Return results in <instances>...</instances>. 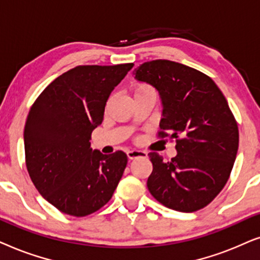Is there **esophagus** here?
Returning <instances> with one entry per match:
<instances>
[{"label": "esophagus", "instance_id": "esophagus-1", "mask_svg": "<svg viewBox=\"0 0 260 260\" xmlns=\"http://www.w3.org/2000/svg\"><path fill=\"white\" fill-rule=\"evenodd\" d=\"M128 159H136L139 157H147V152L145 151H139V150H132L127 152Z\"/></svg>", "mask_w": 260, "mask_h": 260}]
</instances>
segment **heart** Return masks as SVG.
<instances>
[{"mask_svg": "<svg viewBox=\"0 0 260 260\" xmlns=\"http://www.w3.org/2000/svg\"><path fill=\"white\" fill-rule=\"evenodd\" d=\"M141 92H154V90L147 84H139L134 89V94H141Z\"/></svg>", "mask_w": 260, "mask_h": 260, "instance_id": "heart-1", "label": "heart"}]
</instances>
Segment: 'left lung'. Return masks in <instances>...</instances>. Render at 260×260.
<instances>
[{
  "instance_id": "left-lung-1",
  "label": "left lung",
  "mask_w": 260,
  "mask_h": 260,
  "mask_svg": "<svg viewBox=\"0 0 260 260\" xmlns=\"http://www.w3.org/2000/svg\"><path fill=\"white\" fill-rule=\"evenodd\" d=\"M133 75L158 91L159 136L176 139L177 150L170 161L148 153L153 170L147 188L168 208L196 212L222 190L237 157L238 124L227 100L212 78L176 61H146Z\"/></svg>"
}]
</instances>
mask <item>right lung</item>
I'll return each mask as SVG.
<instances>
[{
  "label": "right lung",
  "mask_w": 260,
  "mask_h": 260,
  "mask_svg": "<svg viewBox=\"0 0 260 260\" xmlns=\"http://www.w3.org/2000/svg\"><path fill=\"white\" fill-rule=\"evenodd\" d=\"M133 65L76 67L46 86L29 110L23 131L27 170L41 196L60 212L95 213L122 177L126 153L102 154L89 140L114 88Z\"/></svg>",
  "instance_id": "add662e5"
}]
</instances>
